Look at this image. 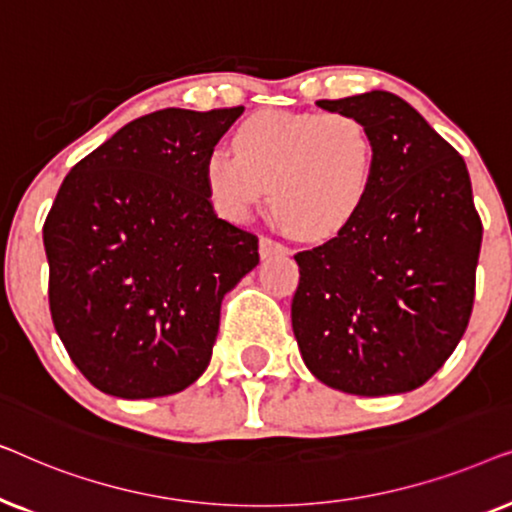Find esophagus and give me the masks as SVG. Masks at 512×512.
<instances>
[{"mask_svg":"<svg viewBox=\"0 0 512 512\" xmlns=\"http://www.w3.org/2000/svg\"><path fill=\"white\" fill-rule=\"evenodd\" d=\"M258 249H261V256H263V258L289 254V247H284L282 242L272 240V237H261V242H258Z\"/></svg>","mask_w":512,"mask_h":512,"instance_id":"34e87169","label":"esophagus"}]
</instances>
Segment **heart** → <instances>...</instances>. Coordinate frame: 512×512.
<instances>
[{
  "label": "heart",
  "instance_id": "b5f03b06",
  "mask_svg": "<svg viewBox=\"0 0 512 512\" xmlns=\"http://www.w3.org/2000/svg\"><path fill=\"white\" fill-rule=\"evenodd\" d=\"M233 146L205 160L209 198L230 221L249 219L272 193L279 226L328 240L359 219L373 193V135L349 114L265 109L237 125Z\"/></svg>",
  "mask_w": 512,
  "mask_h": 512
}]
</instances>
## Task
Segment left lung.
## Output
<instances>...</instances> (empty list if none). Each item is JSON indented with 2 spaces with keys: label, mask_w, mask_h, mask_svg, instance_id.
<instances>
[{
  "label": "left lung",
  "mask_w": 512,
  "mask_h": 512,
  "mask_svg": "<svg viewBox=\"0 0 512 512\" xmlns=\"http://www.w3.org/2000/svg\"><path fill=\"white\" fill-rule=\"evenodd\" d=\"M317 104L366 125L377 174L352 226L296 254L293 335L328 387L405 394L450 359L471 319L482 242L471 177L464 158L394 93Z\"/></svg>",
  "instance_id": "1"
}]
</instances>
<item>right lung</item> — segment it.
I'll return each mask as SVG.
<instances>
[{
  "label": "right lung",
  "mask_w": 512,
  "mask_h": 512,
  "mask_svg": "<svg viewBox=\"0 0 512 512\" xmlns=\"http://www.w3.org/2000/svg\"><path fill=\"white\" fill-rule=\"evenodd\" d=\"M242 111L135 118L55 195L44 223L53 326L104 394L170 396L209 366L221 300L258 265V237L219 219L205 186V160Z\"/></svg>",
  "instance_id": "1"
}]
</instances>
